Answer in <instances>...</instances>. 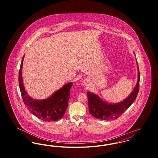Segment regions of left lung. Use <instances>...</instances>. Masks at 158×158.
<instances>
[{
	"label": "left lung",
	"instance_id": "left-lung-1",
	"mask_svg": "<svg viewBox=\"0 0 158 158\" xmlns=\"http://www.w3.org/2000/svg\"><path fill=\"white\" fill-rule=\"evenodd\" d=\"M138 66V64H137ZM138 68V80L133 92L128 98L118 104H111L104 102L98 95L89 92H87L88 98V106L90 115L95 118L110 120H115L126 111L130 106L135 101L139 89L140 72Z\"/></svg>",
	"mask_w": 158,
	"mask_h": 158
}]
</instances>
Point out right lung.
Listing matches in <instances>:
<instances>
[{"label":"right lung","mask_w":158,"mask_h":158,"mask_svg":"<svg viewBox=\"0 0 158 158\" xmlns=\"http://www.w3.org/2000/svg\"><path fill=\"white\" fill-rule=\"evenodd\" d=\"M23 56L19 72V86L23 101L28 110L39 119L45 121L59 120L63 117L68 108L70 97V90L72 83H69L60 89L56 92L52 96L42 101H37L28 95L25 90L22 77Z\"/></svg>","instance_id":"add662e5"}]
</instances>
